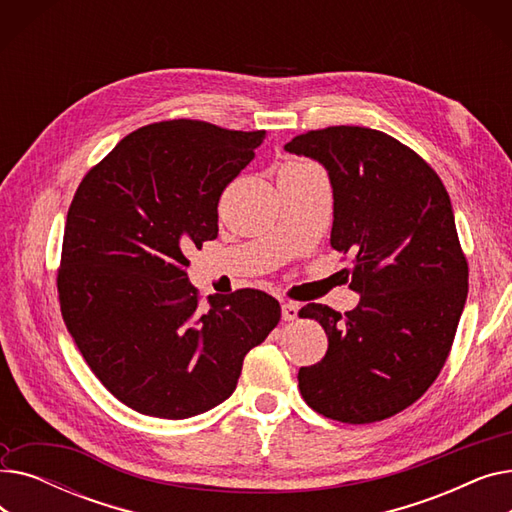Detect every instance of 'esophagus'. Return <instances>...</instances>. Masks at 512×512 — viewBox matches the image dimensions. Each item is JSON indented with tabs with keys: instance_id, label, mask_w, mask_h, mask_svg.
<instances>
[{
	"instance_id": "esophagus-1",
	"label": "esophagus",
	"mask_w": 512,
	"mask_h": 512,
	"mask_svg": "<svg viewBox=\"0 0 512 512\" xmlns=\"http://www.w3.org/2000/svg\"><path fill=\"white\" fill-rule=\"evenodd\" d=\"M299 315V305L292 303V301H284L282 303V319L284 321H294Z\"/></svg>"
}]
</instances>
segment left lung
I'll return each instance as SVG.
<instances>
[{"label":"left lung","mask_w":512,"mask_h":512,"mask_svg":"<svg viewBox=\"0 0 512 512\" xmlns=\"http://www.w3.org/2000/svg\"><path fill=\"white\" fill-rule=\"evenodd\" d=\"M284 149L328 170L330 245L353 255L348 286L361 294L344 315L317 303L299 311L328 336L326 357L299 369V390L334 421L388 419L434 384L467 301L450 197L423 157L382 130L328 126Z\"/></svg>","instance_id":"1"}]
</instances>
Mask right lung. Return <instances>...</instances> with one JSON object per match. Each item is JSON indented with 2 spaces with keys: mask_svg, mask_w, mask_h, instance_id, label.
Instances as JSON below:
<instances>
[{
  "mask_svg": "<svg viewBox=\"0 0 512 512\" xmlns=\"http://www.w3.org/2000/svg\"><path fill=\"white\" fill-rule=\"evenodd\" d=\"M265 130L168 120L130 132L78 184L58 294L64 324L99 382L149 417L218 407L242 361L280 321V303L245 288L199 305L186 251L218 236L224 188Z\"/></svg>",
  "mask_w": 512,
  "mask_h": 512,
  "instance_id": "add662e5",
  "label": "right lung"
}]
</instances>
